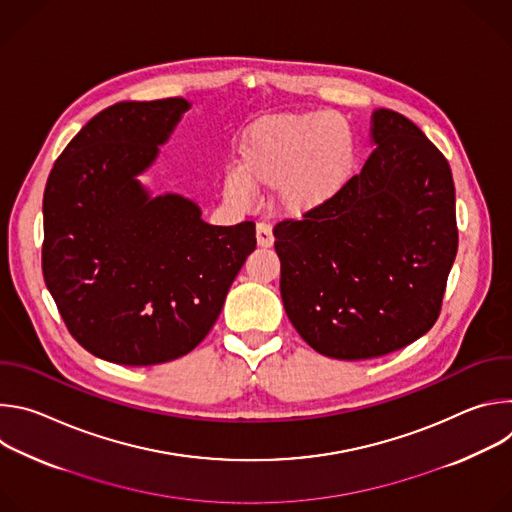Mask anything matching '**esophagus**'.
I'll return each mask as SVG.
<instances>
[{
	"instance_id": "34e87169",
	"label": "esophagus",
	"mask_w": 512,
	"mask_h": 512,
	"mask_svg": "<svg viewBox=\"0 0 512 512\" xmlns=\"http://www.w3.org/2000/svg\"><path fill=\"white\" fill-rule=\"evenodd\" d=\"M273 241H275V239H273L271 225L259 223V225H257V243H259V247H271Z\"/></svg>"
}]
</instances>
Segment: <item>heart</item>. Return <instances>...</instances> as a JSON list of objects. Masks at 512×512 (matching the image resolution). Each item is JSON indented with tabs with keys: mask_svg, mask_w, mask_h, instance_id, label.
Returning <instances> with one entry per match:
<instances>
[{
	"mask_svg": "<svg viewBox=\"0 0 512 512\" xmlns=\"http://www.w3.org/2000/svg\"><path fill=\"white\" fill-rule=\"evenodd\" d=\"M356 145L348 123L332 113H273L241 135L237 166L223 192L245 206L253 190L273 188L281 214L308 216L326 206L348 182Z\"/></svg>",
	"mask_w": 512,
	"mask_h": 512,
	"instance_id": "1",
	"label": "heart"
}]
</instances>
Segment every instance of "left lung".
Wrapping results in <instances>:
<instances>
[{
    "label": "left lung",
    "mask_w": 512,
    "mask_h": 512,
    "mask_svg": "<svg viewBox=\"0 0 512 512\" xmlns=\"http://www.w3.org/2000/svg\"><path fill=\"white\" fill-rule=\"evenodd\" d=\"M371 137L377 148L326 206L273 227L285 314L338 360L377 358L423 336L458 251L444 154L391 109L373 113Z\"/></svg>",
    "instance_id": "1"
}]
</instances>
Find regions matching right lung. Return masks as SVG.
Here are the masks:
<instances>
[{"label": "right lung", "instance_id": "obj_1", "mask_svg": "<svg viewBox=\"0 0 512 512\" xmlns=\"http://www.w3.org/2000/svg\"><path fill=\"white\" fill-rule=\"evenodd\" d=\"M188 107L174 97L103 109L46 182V287L72 338L115 364L150 367L196 348L257 245L253 221L214 227L192 200L152 198L139 184Z\"/></svg>", "mask_w": 512, "mask_h": 512}]
</instances>
